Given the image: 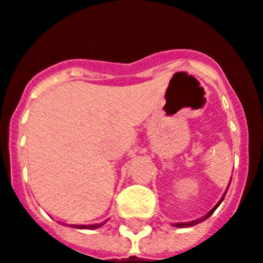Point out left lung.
Listing matches in <instances>:
<instances>
[{
  "mask_svg": "<svg viewBox=\"0 0 263 263\" xmlns=\"http://www.w3.org/2000/svg\"><path fill=\"white\" fill-rule=\"evenodd\" d=\"M224 196H226V192H224V195L222 196V198H220V200H219V202H218L217 205H215L214 208H213V209L210 210V212L208 213V214L205 215V217H203V218H201V219H198V220H193V222H188V223H176V224H174V226H175V227H179V228H181V227H190V226H195V224H197V223L202 222V220H205L206 218H209L210 215H212L213 213L215 212V209H217L218 206L220 205V202H222V201H223V198H224Z\"/></svg>",
  "mask_w": 263,
  "mask_h": 263,
  "instance_id": "8db88e82",
  "label": "left lung"
}]
</instances>
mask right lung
Instances as JSON below:
<instances>
[{"instance_id": "add662e5", "label": "right lung", "mask_w": 263, "mask_h": 263, "mask_svg": "<svg viewBox=\"0 0 263 263\" xmlns=\"http://www.w3.org/2000/svg\"><path fill=\"white\" fill-rule=\"evenodd\" d=\"M104 223L105 222L98 223V224H88V226H85V224H72V227H75V228H88V230H93V228L101 227V226L104 224Z\"/></svg>"}]
</instances>
